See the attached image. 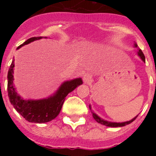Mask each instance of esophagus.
<instances>
[{"label": "esophagus", "instance_id": "34e87169", "mask_svg": "<svg viewBox=\"0 0 156 156\" xmlns=\"http://www.w3.org/2000/svg\"><path fill=\"white\" fill-rule=\"evenodd\" d=\"M90 78H91V77H90V74H88V73H87V74H85V75L83 76V81H84L86 83H89L90 81Z\"/></svg>", "mask_w": 156, "mask_h": 156}]
</instances>
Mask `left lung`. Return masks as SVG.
<instances>
[{
	"mask_svg": "<svg viewBox=\"0 0 156 156\" xmlns=\"http://www.w3.org/2000/svg\"><path fill=\"white\" fill-rule=\"evenodd\" d=\"M135 47H138V45L136 44H135ZM138 56H140L141 58H142V60H143V61H145V56H144V54H143V52H142V50L139 49L138 50ZM90 109V106L89 107ZM93 113V117H94V119H95V121H97L98 123L101 124V125H104V126H109V127H121V126H126V125H129V124H130L131 122H133L134 120H135L136 118H137V116L136 117H134L133 119H132L131 121H126V122H122V123H116V122H109V121H104V120H103V119H101L100 117H99V116L96 115V114H95L94 112H92Z\"/></svg>",
	"mask_w": 156,
	"mask_h": 156,
	"instance_id": "obj_1",
	"label": "left lung"
}]
</instances>
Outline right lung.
Listing matches in <instances>:
<instances>
[{
    "label": "right lung",
    "mask_w": 156,
    "mask_h": 156,
    "mask_svg": "<svg viewBox=\"0 0 156 156\" xmlns=\"http://www.w3.org/2000/svg\"><path fill=\"white\" fill-rule=\"evenodd\" d=\"M40 37H32L28 39L23 44L18 46V48L25 44L32 42L34 40H40ZM13 67L14 60L12 61L8 71V96L11 104L29 122L33 123H45L56 118L61 112L65 99L69 93L75 89L78 86L83 83L81 78L67 81L64 83L53 96L40 100H24L17 94L15 88L13 87Z\"/></svg>",
    "instance_id": "1"
}]
</instances>
